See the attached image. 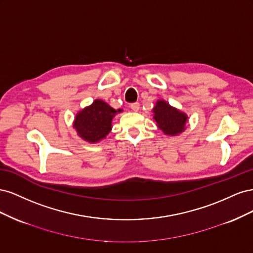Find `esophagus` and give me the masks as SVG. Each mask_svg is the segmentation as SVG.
Segmentation results:
<instances>
[{
    "label": "esophagus",
    "instance_id": "1",
    "mask_svg": "<svg viewBox=\"0 0 253 253\" xmlns=\"http://www.w3.org/2000/svg\"><path fill=\"white\" fill-rule=\"evenodd\" d=\"M131 109H132V111H134V112H138L139 109H140V104H139L138 102L132 103V104H131Z\"/></svg>",
    "mask_w": 253,
    "mask_h": 253
}]
</instances>
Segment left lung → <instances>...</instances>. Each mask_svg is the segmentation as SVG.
<instances>
[{
  "instance_id": "8db88e82",
  "label": "left lung",
  "mask_w": 253,
  "mask_h": 253,
  "mask_svg": "<svg viewBox=\"0 0 253 253\" xmlns=\"http://www.w3.org/2000/svg\"><path fill=\"white\" fill-rule=\"evenodd\" d=\"M153 112V119L165 135L177 136L185 132L188 122V115L170 105L164 99L156 101Z\"/></svg>"
}]
</instances>
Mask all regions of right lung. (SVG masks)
I'll return each mask as SVG.
<instances>
[{"mask_svg": "<svg viewBox=\"0 0 253 253\" xmlns=\"http://www.w3.org/2000/svg\"><path fill=\"white\" fill-rule=\"evenodd\" d=\"M101 99H96L90 105L76 114L73 126L81 139L88 143H97L112 131V121L117 113Z\"/></svg>", "mask_w": 253, "mask_h": 253, "instance_id": "add662e5", "label": "right lung"}]
</instances>
